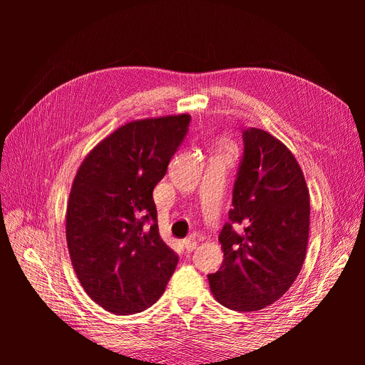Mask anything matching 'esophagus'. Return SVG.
Masks as SVG:
<instances>
[{
	"mask_svg": "<svg viewBox=\"0 0 365 365\" xmlns=\"http://www.w3.org/2000/svg\"><path fill=\"white\" fill-rule=\"evenodd\" d=\"M182 247L187 252H192L193 250H196L197 247V242L193 239V237H189V239H184L182 240Z\"/></svg>",
	"mask_w": 365,
	"mask_h": 365,
	"instance_id": "1",
	"label": "esophagus"
}]
</instances>
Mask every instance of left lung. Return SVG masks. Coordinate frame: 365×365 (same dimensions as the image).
<instances>
[{
	"mask_svg": "<svg viewBox=\"0 0 365 365\" xmlns=\"http://www.w3.org/2000/svg\"><path fill=\"white\" fill-rule=\"evenodd\" d=\"M244 146L230 222L219 235L224 262L208 282L220 304L252 312L277 302L300 274L311 201L300 165L279 138L248 128Z\"/></svg>",
	"mask_w": 365,
	"mask_h": 365,
	"instance_id": "obj_1",
	"label": "left lung"
}]
</instances>
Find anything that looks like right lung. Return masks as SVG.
<instances>
[{"instance_id": "obj_1", "label": "right lung", "mask_w": 365, "mask_h": 365, "mask_svg": "<svg viewBox=\"0 0 365 365\" xmlns=\"http://www.w3.org/2000/svg\"><path fill=\"white\" fill-rule=\"evenodd\" d=\"M190 118L129 121L98 143L77 169L65 236L77 279L108 312L145 311L163 295L178 263V254L160 237L152 192Z\"/></svg>"}]
</instances>
